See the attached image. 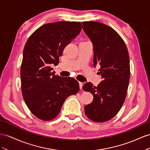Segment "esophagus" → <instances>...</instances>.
<instances>
[{
  "label": "esophagus",
  "mask_w": 150,
  "mask_h": 150,
  "mask_svg": "<svg viewBox=\"0 0 150 150\" xmlns=\"http://www.w3.org/2000/svg\"><path fill=\"white\" fill-rule=\"evenodd\" d=\"M83 83H82V82H79V85H80V88L82 90V87H83Z\"/></svg>",
  "instance_id": "esophagus-1"
}]
</instances>
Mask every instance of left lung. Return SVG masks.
<instances>
[{
	"label": "left lung",
	"mask_w": 150,
	"mask_h": 150,
	"mask_svg": "<svg viewBox=\"0 0 150 150\" xmlns=\"http://www.w3.org/2000/svg\"><path fill=\"white\" fill-rule=\"evenodd\" d=\"M83 31L93 44V66H100L103 80L93 86L87 82L83 90L92 93L91 104L85 106L91 120L104 122L112 119L125 102L130 78L129 57L125 41L111 27L93 21L82 23Z\"/></svg>",
	"instance_id": "1"
}]
</instances>
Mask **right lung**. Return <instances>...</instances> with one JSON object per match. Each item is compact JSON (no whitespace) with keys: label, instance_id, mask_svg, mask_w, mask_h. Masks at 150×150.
<instances>
[{"label":"right lung","instance_id":"right-lung-1","mask_svg":"<svg viewBox=\"0 0 150 150\" xmlns=\"http://www.w3.org/2000/svg\"><path fill=\"white\" fill-rule=\"evenodd\" d=\"M81 29L80 22L48 23L25 42L21 67L23 97L30 111L41 120L54 119L67 98L79 91L77 80L54 75L51 65L59 63L63 50Z\"/></svg>","mask_w":150,"mask_h":150}]
</instances>
